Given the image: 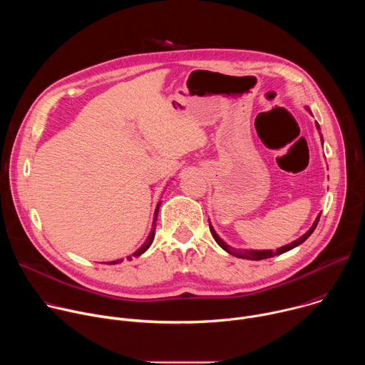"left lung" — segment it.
I'll return each mask as SVG.
<instances>
[{"instance_id":"8db88e82","label":"left lung","mask_w":365,"mask_h":365,"mask_svg":"<svg viewBox=\"0 0 365 365\" xmlns=\"http://www.w3.org/2000/svg\"><path fill=\"white\" fill-rule=\"evenodd\" d=\"M318 125V124H317ZM319 127V125H318ZM319 218H321V215L317 218V221L314 222V225L310 227V230L304 234V235H302L299 240H296V241H293V242H290L289 245H284V247H282V248H279V250H276V251H273V250H264V251H252V250H235V248H232V247H230V245H227L218 235H217V232L214 231V228L211 227V224H210V230H211V234H212V237L215 238V241L218 242V245L220 247H222L227 252H230V254H232V255H235V257H240V258H247V259H264V258H270V257H274V255H279V254H283V252H286V251H289V250H292V248H294V247H297V245H300L302 242H304L309 237H310V234L315 231V228H317V225H318V222H319Z\"/></svg>"}]
</instances>
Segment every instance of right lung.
Listing matches in <instances>:
<instances>
[{
	"label": "right lung",
	"mask_w": 365,
	"mask_h": 365,
	"mask_svg": "<svg viewBox=\"0 0 365 365\" xmlns=\"http://www.w3.org/2000/svg\"><path fill=\"white\" fill-rule=\"evenodd\" d=\"M159 206H160V203L158 205V207H155V212H154V218L158 220V212H159ZM153 227H155V224H153ZM154 230L155 228H153L151 230V232H150V235H148V238H147V241L143 244V247L138 250V251H135L134 254H133V257H138V255H141L148 247H150V244L153 242V238H154ZM128 259H131V257H128ZM117 263H121V259H117V262H111L110 264H117Z\"/></svg>",
	"instance_id": "obj_1"
}]
</instances>
